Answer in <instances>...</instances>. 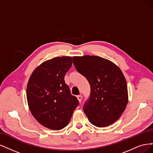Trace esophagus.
<instances>
[{
  "label": "esophagus",
  "mask_w": 153,
  "mask_h": 153,
  "mask_svg": "<svg viewBox=\"0 0 153 153\" xmlns=\"http://www.w3.org/2000/svg\"><path fill=\"white\" fill-rule=\"evenodd\" d=\"M77 98L78 101L79 102H81V100H82V96H81V95H78V96L77 97Z\"/></svg>",
  "instance_id": "obj_1"
}]
</instances>
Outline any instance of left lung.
<instances>
[{
  "label": "left lung",
  "instance_id": "left-lung-1",
  "mask_svg": "<svg viewBox=\"0 0 153 153\" xmlns=\"http://www.w3.org/2000/svg\"><path fill=\"white\" fill-rule=\"evenodd\" d=\"M73 61L91 86L90 100L83 107L90 122L100 128L113 124L128 102L126 81L121 70L112 62L98 56H74Z\"/></svg>",
  "mask_w": 153,
  "mask_h": 153
}]
</instances>
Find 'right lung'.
<instances>
[{
  "label": "right lung",
  "mask_w": 153,
  "mask_h": 153,
  "mask_svg": "<svg viewBox=\"0 0 153 153\" xmlns=\"http://www.w3.org/2000/svg\"><path fill=\"white\" fill-rule=\"evenodd\" d=\"M72 64L71 56L46 60L36 68L28 81L29 109L34 118L49 129L60 130L65 128L79 104L64 81Z\"/></svg>",
  "instance_id": "obj_1"
}]
</instances>
